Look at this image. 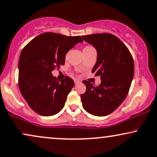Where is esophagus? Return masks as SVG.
I'll use <instances>...</instances> for the list:
<instances>
[{
  "label": "esophagus",
  "instance_id": "1",
  "mask_svg": "<svg viewBox=\"0 0 157 157\" xmlns=\"http://www.w3.org/2000/svg\"><path fill=\"white\" fill-rule=\"evenodd\" d=\"M74 83H75V84H78V83H80V81L78 80V79H75Z\"/></svg>",
  "mask_w": 157,
  "mask_h": 157
}]
</instances>
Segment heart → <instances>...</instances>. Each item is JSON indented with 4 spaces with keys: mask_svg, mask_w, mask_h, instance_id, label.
<instances>
[{
    "mask_svg": "<svg viewBox=\"0 0 157 157\" xmlns=\"http://www.w3.org/2000/svg\"><path fill=\"white\" fill-rule=\"evenodd\" d=\"M94 50V48L92 46H91V45H86L83 49V54H86V53H87V52H90V51H91V50Z\"/></svg>",
    "mask_w": 157,
    "mask_h": 157,
    "instance_id": "b5f03b06",
    "label": "heart"
}]
</instances>
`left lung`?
Segmentation results:
<instances>
[{
  "mask_svg": "<svg viewBox=\"0 0 157 157\" xmlns=\"http://www.w3.org/2000/svg\"><path fill=\"white\" fill-rule=\"evenodd\" d=\"M97 52L91 71L100 76L101 83L94 86L88 81L86 92L81 95L83 109L95 116H105L115 110L127 97L134 75L133 57L125 44L113 34H94L82 36Z\"/></svg>",
  "mask_w": 157,
  "mask_h": 157,
  "instance_id": "obj_1",
  "label": "left lung"
}]
</instances>
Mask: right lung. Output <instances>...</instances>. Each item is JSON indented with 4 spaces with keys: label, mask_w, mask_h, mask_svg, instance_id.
Returning <instances> with one entry per match:
<instances>
[{
    "label": "right lung",
    "mask_w": 157,
    "mask_h": 157,
    "mask_svg": "<svg viewBox=\"0 0 157 157\" xmlns=\"http://www.w3.org/2000/svg\"><path fill=\"white\" fill-rule=\"evenodd\" d=\"M82 42L81 36L45 32L22 50L19 60V89L29 107L39 115H54L63 108L74 81L68 76L58 81L52 71L64 65L68 50Z\"/></svg>",
    "instance_id": "right-lung-1"
}]
</instances>
